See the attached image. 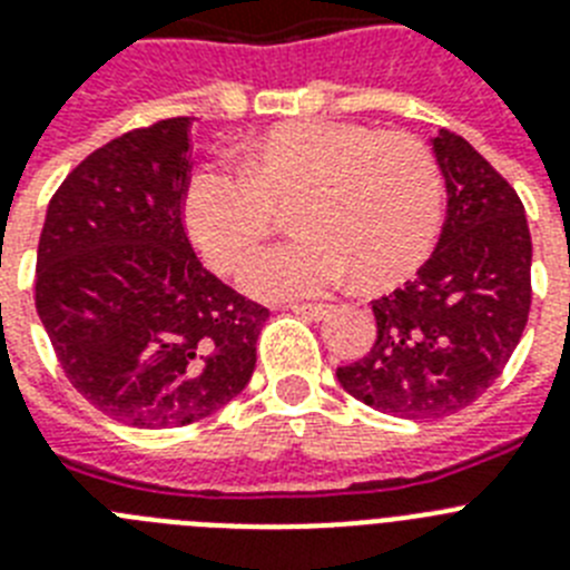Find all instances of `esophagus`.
<instances>
[{"label":"esophagus","mask_w":570,"mask_h":570,"mask_svg":"<svg viewBox=\"0 0 570 570\" xmlns=\"http://www.w3.org/2000/svg\"><path fill=\"white\" fill-rule=\"evenodd\" d=\"M291 311H294V314H299V317H305V320H325L328 314H332V305H305V303H299V305H291Z\"/></svg>","instance_id":"1"}]
</instances>
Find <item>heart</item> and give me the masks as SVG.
<instances>
[{
  "mask_svg": "<svg viewBox=\"0 0 570 570\" xmlns=\"http://www.w3.org/2000/svg\"><path fill=\"white\" fill-rule=\"evenodd\" d=\"M296 198L303 236L256 250L238 271L262 299L317 296L357 274L386 285L432 250L444 210L435 158L410 135L357 124L303 120L276 126L245 167H202L184 193L189 236L218 271H230L274 225V204Z\"/></svg>",
  "mask_w": 570,
  "mask_h": 570,
  "instance_id": "obj_1",
  "label": "heart"
}]
</instances>
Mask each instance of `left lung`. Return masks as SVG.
I'll use <instances>...</instances> for the list:
<instances>
[{"mask_svg":"<svg viewBox=\"0 0 570 570\" xmlns=\"http://www.w3.org/2000/svg\"><path fill=\"white\" fill-rule=\"evenodd\" d=\"M446 218L430 259L395 294L374 299L377 340L337 368L372 410L432 421L464 410L502 374L530 311V230L517 189L461 135L430 138Z\"/></svg>","mask_w":570,"mask_h":570,"instance_id":"8db88e82","label":"left lung"}]
</instances>
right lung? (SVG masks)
Masks as SVG:
<instances>
[{
	"label": "right lung",
	"mask_w": 570,
	"mask_h": 570,
	"mask_svg": "<svg viewBox=\"0 0 570 570\" xmlns=\"http://www.w3.org/2000/svg\"><path fill=\"white\" fill-rule=\"evenodd\" d=\"M189 118L100 146L53 193L37 314L71 386L104 415L169 430L250 383L267 308L213 276L181 225Z\"/></svg>",
	"instance_id": "add662e5"
}]
</instances>
